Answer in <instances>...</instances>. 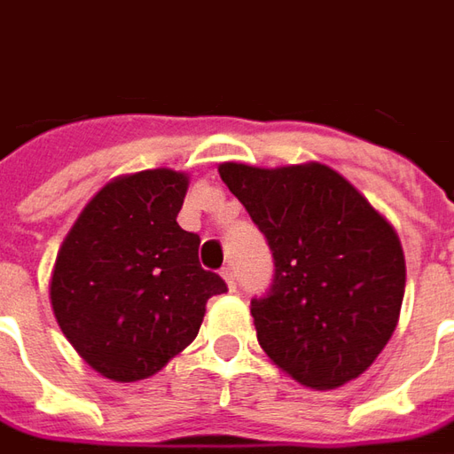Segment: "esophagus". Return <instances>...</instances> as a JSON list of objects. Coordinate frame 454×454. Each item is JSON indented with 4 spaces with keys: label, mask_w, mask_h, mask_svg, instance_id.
Returning <instances> with one entry per match:
<instances>
[{
    "label": "esophagus",
    "mask_w": 454,
    "mask_h": 454,
    "mask_svg": "<svg viewBox=\"0 0 454 454\" xmlns=\"http://www.w3.org/2000/svg\"><path fill=\"white\" fill-rule=\"evenodd\" d=\"M221 277L226 279L228 289H231V292H236V279H233V272H231V267H223V270H221Z\"/></svg>",
    "instance_id": "1"
}]
</instances>
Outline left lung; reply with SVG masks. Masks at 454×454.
<instances>
[{
	"mask_svg": "<svg viewBox=\"0 0 454 454\" xmlns=\"http://www.w3.org/2000/svg\"><path fill=\"white\" fill-rule=\"evenodd\" d=\"M218 175L275 257L272 292L250 309L260 348L309 389L357 380L399 324L406 260L394 226L324 162H221Z\"/></svg>",
	"mask_w": 454,
	"mask_h": 454,
	"instance_id": "8db88e82",
	"label": "left lung"
}]
</instances>
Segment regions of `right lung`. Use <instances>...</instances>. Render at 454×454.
I'll list each match as a JSON object with an SVG mask.
<instances>
[{"instance_id":"obj_1","label":"right lung","mask_w":454,"mask_h":454,"mask_svg":"<svg viewBox=\"0 0 454 454\" xmlns=\"http://www.w3.org/2000/svg\"><path fill=\"white\" fill-rule=\"evenodd\" d=\"M187 172L143 169L106 182L67 231L51 272L63 335L114 381L158 374L194 340L226 282L199 265V236L179 228Z\"/></svg>"}]
</instances>
